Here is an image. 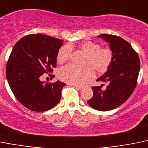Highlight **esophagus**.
<instances>
[{
	"mask_svg": "<svg viewBox=\"0 0 148 148\" xmlns=\"http://www.w3.org/2000/svg\"><path fill=\"white\" fill-rule=\"evenodd\" d=\"M72 85L74 87V88H77V89H79V90L82 89V88H83V87H82V85Z\"/></svg>",
	"mask_w": 148,
	"mask_h": 148,
	"instance_id": "34e87169",
	"label": "esophagus"
}]
</instances>
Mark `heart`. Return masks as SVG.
<instances>
[{
	"instance_id": "heart-1",
	"label": "heart",
	"mask_w": 148,
	"mask_h": 148,
	"mask_svg": "<svg viewBox=\"0 0 148 148\" xmlns=\"http://www.w3.org/2000/svg\"><path fill=\"white\" fill-rule=\"evenodd\" d=\"M79 48L86 54L82 61V66L67 65L61 68L58 72L62 81L73 85H83L94 77L93 68L99 73L105 72L111 65L113 59L112 51L108 48H101L97 43L85 41L80 43ZM71 48L66 45L61 47L57 55L58 61L63 63L70 58Z\"/></svg>"
}]
</instances>
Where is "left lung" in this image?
<instances>
[{
    "label": "left lung",
    "mask_w": 148,
    "mask_h": 148,
    "mask_svg": "<svg viewBox=\"0 0 148 148\" xmlns=\"http://www.w3.org/2000/svg\"><path fill=\"white\" fill-rule=\"evenodd\" d=\"M97 37L109 43L113 59L107 72L97 79L108 84L106 90H102L101 85L93 87V96L87 102L95 110L109 111L123 104L132 94L136 85L140 61L132 45L123 38L106 34Z\"/></svg>",
    "instance_id": "8db88e82"
}]
</instances>
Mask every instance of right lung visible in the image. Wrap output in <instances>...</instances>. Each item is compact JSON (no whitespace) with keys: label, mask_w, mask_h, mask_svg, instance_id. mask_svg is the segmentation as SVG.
Here are the masks:
<instances>
[{"label":"right lung","mask_w":148,"mask_h":148,"mask_svg":"<svg viewBox=\"0 0 148 148\" xmlns=\"http://www.w3.org/2000/svg\"><path fill=\"white\" fill-rule=\"evenodd\" d=\"M63 41L43 34H30L14 46L6 65V78L16 99L26 108L45 112L60 101L66 84L60 81L44 84L40 79L56 67Z\"/></svg>","instance_id":"obj_1"}]
</instances>
